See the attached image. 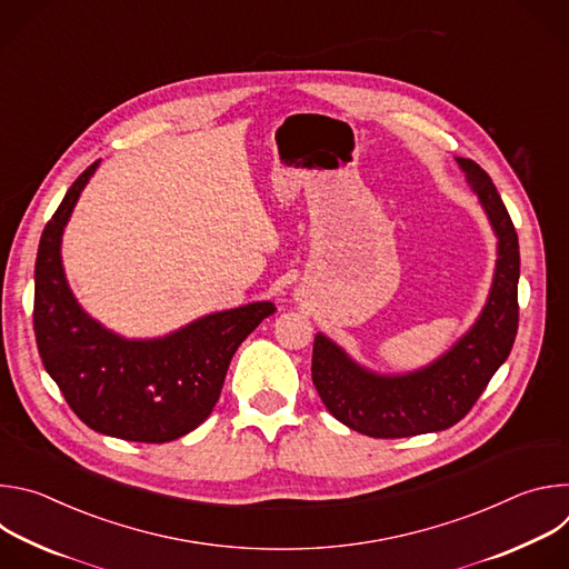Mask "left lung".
Wrapping results in <instances>:
<instances>
[{"label":"left lung","mask_w":569,"mask_h":569,"mask_svg":"<svg viewBox=\"0 0 569 569\" xmlns=\"http://www.w3.org/2000/svg\"><path fill=\"white\" fill-rule=\"evenodd\" d=\"M457 161L500 240L493 288L475 327L443 358L408 376L369 373L321 333L312 345V385L327 410L373 439L415 437L459 423L516 342L518 233L489 173L472 159Z\"/></svg>","instance_id":"obj_1"}]
</instances>
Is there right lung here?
<instances>
[{"label": "right lung", "mask_w": 569, "mask_h": 569, "mask_svg": "<svg viewBox=\"0 0 569 569\" xmlns=\"http://www.w3.org/2000/svg\"><path fill=\"white\" fill-rule=\"evenodd\" d=\"M99 161L76 178L47 222L36 259L33 331L47 373L88 428L141 443L196 430L213 410L229 362L270 301L207 315L159 340H123L88 317L67 286L60 238Z\"/></svg>", "instance_id": "add662e5"}]
</instances>
